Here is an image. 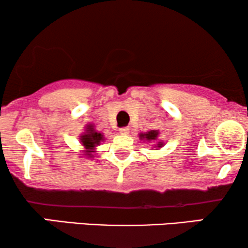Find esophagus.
Here are the masks:
<instances>
[{"label": "esophagus", "mask_w": 248, "mask_h": 248, "mask_svg": "<svg viewBox=\"0 0 248 248\" xmlns=\"http://www.w3.org/2000/svg\"><path fill=\"white\" fill-rule=\"evenodd\" d=\"M128 132H130V128H128V127H121L120 128V133L123 134V135L128 134Z\"/></svg>", "instance_id": "obj_1"}]
</instances>
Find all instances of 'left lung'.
I'll list each match as a JSON object with an SVG mask.
<instances>
[{
	"label": "left lung",
	"instance_id": "left-lung-1",
	"mask_svg": "<svg viewBox=\"0 0 248 248\" xmlns=\"http://www.w3.org/2000/svg\"><path fill=\"white\" fill-rule=\"evenodd\" d=\"M159 135V132L158 131H149L147 132V133H141L140 134V139L142 140V139H144V140L147 141H155L157 140ZM162 143L161 142H158V147H161Z\"/></svg>",
	"mask_w": 248,
	"mask_h": 248
}]
</instances>
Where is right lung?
<instances>
[{
    "label": "right lung",
    "mask_w": 248,
    "mask_h": 248,
    "mask_svg": "<svg viewBox=\"0 0 248 248\" xmlns=\"http://www.w3.org/2000/svg\"><path fill=\"white\" fill-rule=\"evenodd\" d=\"M80 141L82 145L86 149V154L88 157H93V154L94 152V148L100 144L101 141H104V135L101 133L94 131L93 125H87L86 132L80 137Z\"/></svg>",
    "instance_id": "1"
}]
</instances>
